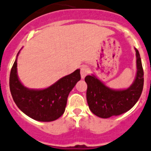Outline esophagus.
Segmentation results:
<instances>
[{"label":"esophagus","mask_w":151,"mask_h":151,"mask_svg":"<svg viewBox=\"0 0 151 151\" xmlns=\"http://www.w3.org/2000/svg\"><path fill=\"white\" fill-rule=\"evenodd\" d=\"M89 73H90V70L88 67L82 66V68H81L80 73H81V77H82V78H84L87 75L89 74Z\"/></svg>","instance_id":"obj_1"}]
</instances>
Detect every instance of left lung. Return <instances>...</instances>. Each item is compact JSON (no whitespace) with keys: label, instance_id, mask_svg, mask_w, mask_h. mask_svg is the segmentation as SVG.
Here are the masks:
<instances>
[{"label":"left lung","instance_id":"obj_1","mask_svg":"<svg viewBox=\"0 0 151 151\" xmlns=\"http://www.w3.org/2000/svg\"><path fill=\"white\" fill-rule=\"evenodd\" d=\"M134 49L137 73L134 82L127 88H109L93 74L85 78L88 86L86 98L88 107L91 112L99 118H108L127 112L140 97L144 86V70L138 50Z\"/></svg>","mask_w":151,"mask_h":151}]
</instances>
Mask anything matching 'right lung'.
Listing matches in <instances>:
<instances>
[{
  "instance_id": "obj_1",
  "label": "right lung",
  "mask_w": 151,
  "mask_h": 151,
  "mask_svg": "<svg viewBox=\"0 0 151 151\" xmlns=\"http://www.w3.org/2000/svg\"><path fill=\"white\" fill-rule=\"evenodd\" d=\"M20 51L10 74V90L14 102L20 111L36 121L49 122L58 119L65 111L69 92L81 79L80 69L63 77L48 88L30 89L18 78L17 62Z\"/></svg>"
}]
</instances>
